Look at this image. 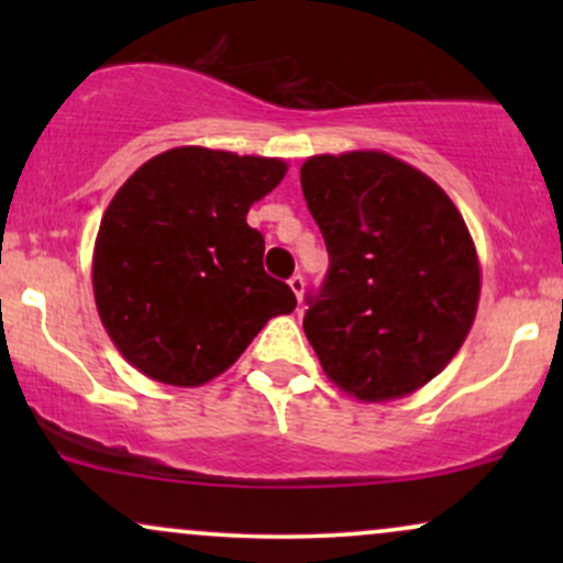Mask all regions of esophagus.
<instances>
[{
	"mask_svg": "<svg viewBox=\"0 0 563 563\" xmlns=\"http://www.w3.org/2000/svg\"><path fill=\"white\" fill-rule=\"evenodd\" d=\"M288 286H290V290H294V296H296V301H303V288H307V283H303V277L301 275H294L288 280Z\"/></svg>",
	"mask_w": 563,
	"mask_h": 563,
	"instance_id": "esophagus-1",
	"label": "esophagus"
}]
</instances>
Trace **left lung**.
I'll return each mask as SVG.
<instances>
[{
	"mask_svg": "<svg viewBox=\"0 0 563 563\" xmlns=\"http://www.w3.org/2000/svg\"><path fill=\"white\" fill-rule=\"evenodd\" d=\"M309 214L331 269L303 333L325 376L360 402H391L439 376L474 325L482 267L457 206L384 151L309 156Z\"/></svg>",
	"mask_w": 563,
	"mask_h": 563,
	"instance_id": "obj_1",
	"label": "left lung"
}]
</instances>
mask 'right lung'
I'll list each match as a JSON object with an SVG mask.
<instances>
[{
    "instance_id": "right-lung-1",
    "label": "right lung",
    "mask_w": 563,
    "mask_h": 563,
    "mask_svg": "<svg viewBox=\"0 0 563 563\" xmlns=\"http://www.w3.org/2000/svg\"><path fill=\"white\" fill-rule=\"evenodd\" d=\"M283 158L185 145L115 190L92 251L97 314L142 376L203 386L224 373L296 296L264 273L245 214L286 177Z\"/></svg>"
}]
</instances>
